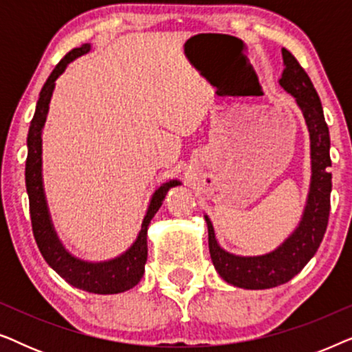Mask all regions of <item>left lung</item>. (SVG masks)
<instances>
[{
  "instance_id": "left-lung-1",
  "label": "left lung",
  "mask_w": 352,
  "mask_h": 352,
  "mask_svg": "<svg viewBox=\"0 0 352 352\" xmlns=\"http://www.w3.org/2000/svg\"><path fill=\"white\" fill-rule=\"evenodd\" d=\"M285 69L278 83L295 98L306 120L311 139V186L305 213L290 237L280 247L261 256H237L218 245L214 229L208 216V247L214 269L226 282L248 290H264L287 283L301 271L320 247L329 224L331 160L330 134L324 118V110L314 85L295 56L282 47Z\"/></svg>"
}]
</instances>
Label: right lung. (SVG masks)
<instances>
[{"label":"right lung","mask_w":352,"mask_h":352,"mask_svg":"<svg viewBox=\"0 0 352 352\" xmlns=\"http://www.w3.org/2000/svg\"><path fill=\"white\" fill-rule=\"evenodd\" d=\"M91 50V45H83L72 50L69 54L62 57L56 69L51 72L50 78L46 80L41 88L40 98H38L35 115H33L30 128L27 136V163H25V184L28 201H30V219L32 229L35 235L36 245L40 248L43 258L46 263L65 278L70 285L80 290L98 293V295H113V293L126 292L134 285H138L144 276V266L147 261V228L153 214L160 208L165 200L166 192L170 187L179 186L181 182L173 179L158 187L155 194L152 195L151 205L144 216L141 230H139L136 242L129 247L126 252L120 256L109 259V261L89 263L83 259L75 258L64 248L52 226L50 210H47L45 189H43V175H41V133L45 126L47 110H50V100L54 91L56 80L64 74L67 65L76 57L86 54Z\"/></svg>","instance_id":"obj_1"}]
</instances>
